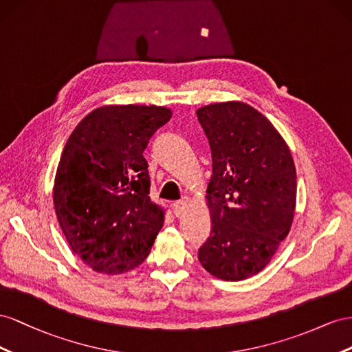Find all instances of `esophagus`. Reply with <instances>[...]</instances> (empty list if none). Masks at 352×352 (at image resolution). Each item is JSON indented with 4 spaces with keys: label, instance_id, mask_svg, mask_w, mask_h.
I'll return each mask as SVG.
<instances>
[{
    "label": "esophagus",
    "instance_id": "34e87169",
    "mask_svg": "<svg viewBox=\"0 0 352 352\" xmlns=\"http://www.w3.org/2000/svg\"><path fill=\"white\" fill-rule=\"evenodd\" d=\"M188 205H190V199H188V197H184L183 200H179V202H177V204L174 205V212H175V215H177V217H182L183 212H184V209H186Z\"/></svg>",
    "mask_w": 352,
    "mask_h": 352
}]
</instances>
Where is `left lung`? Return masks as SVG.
<instances>
[{
  "mask_svg": "<svg viewBox=\"0 0 352 352\" xmlns=\"http://www.w3.org/2000/svg\"><path fill=\"white\" fill-rule=\"evenodd\" d=\"M209 140L212 175L206 188L210 236L202 267L237 282L263 271L289 234L296 206V169L274 125L243 102L199 107Z\"/></svg>",
  "mask_w": 352,
  "mask_h": 352,
  "instance_id": "obj_1",
  "label": "left lung"
}]
</instances>
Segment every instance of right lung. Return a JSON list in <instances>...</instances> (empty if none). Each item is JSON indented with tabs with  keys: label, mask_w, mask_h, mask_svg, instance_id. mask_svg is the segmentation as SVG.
Listing matches in <instances>:
<instances>
[{
	"label": "right lung",
	"mask_w": 352,
	"mask_h": 352,
	"mask_svg": "<svg viewBox=\"0 0 352 352\" xmlns=\"http://www.w3.org/2000/svg\"><path fill=\"white\" fill-rule=\"evenodd\" d=\"M170 116L155 104L102 106L65 144L53 187L56 215L74 254L97 273L138 267L164 226V208L148 196L143 152Z\"/></svg>",
	"instance_id": "obj_1"
}]
</instances>
